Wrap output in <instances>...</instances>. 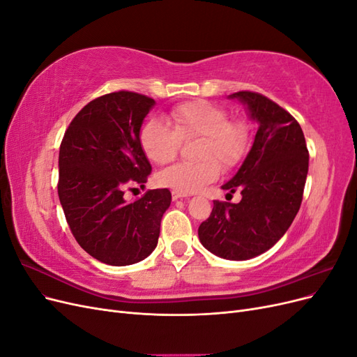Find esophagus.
Listing matches in <instances>:
<instances>
[{"label": "esophagus", "instance_id": "esophagus-1", "mask_svg": "<svg viewBox=\"0 0 357 357\" xmlns=\"http://www.w3.org/2000/svg\"><path fill=\"white\" fill-rule=\"evenodd\" d=\"M171 195H172V199H174V201L181 199V198H188V197H189L188 193H183V192H178V190H172V192H171Z\"/></svg>", "mask_w": 357, "mask_h": 357}]
</instances>
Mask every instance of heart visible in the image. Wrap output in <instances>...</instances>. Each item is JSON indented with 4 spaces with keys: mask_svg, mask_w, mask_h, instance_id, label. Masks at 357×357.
I'll use <instances>...</instances> for the list:
<instances>
[{
    "mask_svg": "<svg viewBox=\"0 0 357 357\" xmlns=\"http://www.w3.org/2000/svg\"><path fill=\"white\" fill-rule=\"evenodd\" d=\"M169 124L149 119L139 129L138 142L146 158L158 165L174 160L180 139L199 138L195 164H176L158 174L160 186L193 193L214 181L221 164L229 169L243 160L248 146V131L241 122H231L222 107L208 101L176 105L168 114Z\"/></svg>",
    "mask_w": 357,
    "mask_h": 357,
    "instance_id": "b5f03b06",
    "label": "heart"
}]
</instances>
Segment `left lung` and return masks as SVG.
<instances>
[{"label":"left lung","instance_id":"obj_1","mask_svg":"<svg viewBox=\"0 0 357 357\" xmlns=\"http://www.w3.org/2000/svg\"><path fill=\"white\" fill-rule=\"evenodd\" d=\"M257 132L241 167L222 186L241 190L238 204L214 201L199 225L201 244L229 261H247L269 250L299 211L308 174V149L299 123L282 107L256 92H235Z\"/></svg>","mask_w":357,"mask_h":357}]
</instances>
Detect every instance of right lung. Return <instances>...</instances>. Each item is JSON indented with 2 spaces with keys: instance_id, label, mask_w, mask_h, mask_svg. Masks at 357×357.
I'll list each match as a JSON object with an SVG mask.
<instances>
[{
  "instance_id": "1",
  "label": "right lung",
  "mask_w": 357,
  "mask_h": 357,
  "mask_svg": "<svg viewBox=\"0 0 357 357\" xmlns=\"http://www.w3.org/2000/svg\"><path fill=\"white\" fill-rule=\"evenodd\" d=\"M155 100L135 92L100 96L77 113L59 149L58 195L67 223L86 253L113 266L152 253L168 189L147 190L126 202L125 189L144 185L152 171L138 135Z\"/></svg>"
}]
</instances>
